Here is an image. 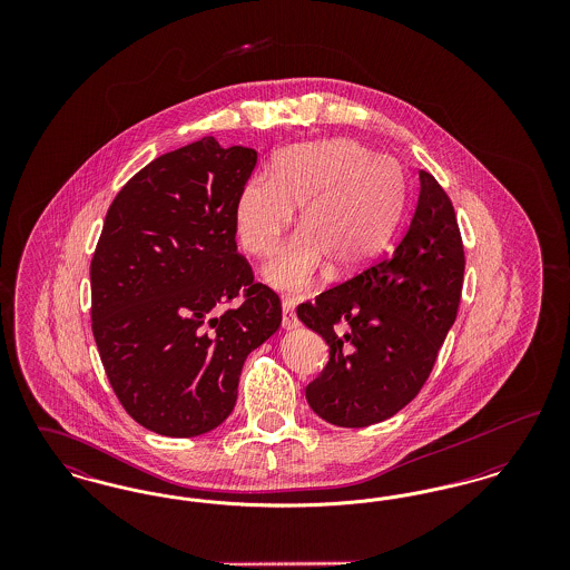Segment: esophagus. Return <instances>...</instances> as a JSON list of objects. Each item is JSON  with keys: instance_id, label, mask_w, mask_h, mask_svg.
Segmentation results:
<instances>
[{"instance_id": "obj_1", "label": "esophagus", "mask_w": 570, "mask_h": 570, "mask_svg": "<svg viewBox=\"0 0 570 570\" xmlns=\"http://www.w3.org/2000/svg\"><path fill=\"white\" fill-rule=\"evenodd\" d=\"M282 326L286 331H293V328L298 326L297 316H295V301L293 298L286 297L282 301Z\"/></svg>"}]
</instances>
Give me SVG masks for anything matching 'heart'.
<instances>
[{"label":"heart","instance_id":"heart-1","mask_svg":"<svg viewBox=\"0 0 570 570\" xmlns=\"http://www.w3.org/2000/svg\"><path fill=\"white\" fill-rule=\"evenodd\" d=\"M404 198V173L395 158L372 156L353 138H325L277 151L272 177L245 179L233 219L245 252L265 258L298 207L301 230L263 275L282 293H303L325 267L331 277L365 269L389 244Z\"/></svg>","mask_w":570,"mask_h":570}]
</instances>
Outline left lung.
Instances as JSON below:
<instances>
[{
  "instance_id": "left-lung-1",
  "label": "left lung",
  "mask_w": 570,
  "mask_h": 570,
  "mask_svg": "<svg viewBox=\"0 0 570 570\" xmlns=\"http://www.w3.org/2000/svg\"><path fill=\"white\" fill-rule=\"evenodd\" d=\"M419 184L393 252L297 307L298 321L328 344V363L305 397L331 425L367 428L410 404L458 318L465 258L455 209L434 175L419 170Z\"/></svg>"
}]
</instances>
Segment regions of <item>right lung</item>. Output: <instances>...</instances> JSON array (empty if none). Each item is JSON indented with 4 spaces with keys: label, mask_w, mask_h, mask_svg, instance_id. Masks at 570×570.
Returning <instances> with one entry per match:
<instances>
[{
    "label": "right lung",
    "mask_w": 570,
    "mask_h": 570,
    "mask_svg": "<svg viewBox=\"0 0 570 570\" xmlns=\"http://www.w3.org/2000/svg\"><path fill=\"white\" fill-rule=\"evenodd\" d=\"M256 160L205 136L147 164L110 203L91 258V331L117 400L149 432L216 430L247 354L282 325L279 297L235 242V196Z\"/></svg>",
    "instance_id": "1"
}]
</instances>
